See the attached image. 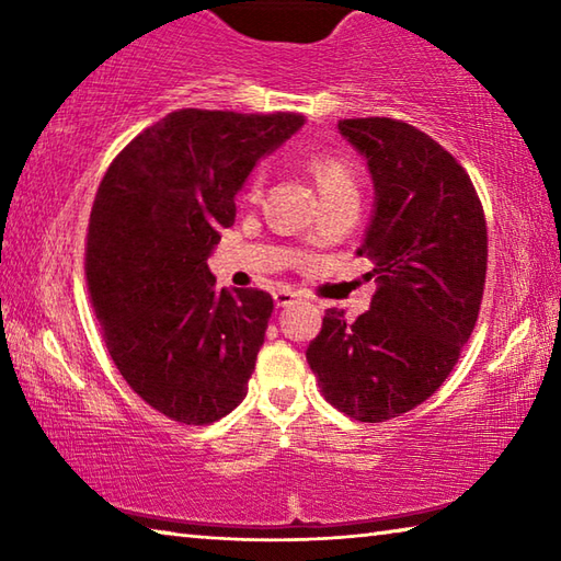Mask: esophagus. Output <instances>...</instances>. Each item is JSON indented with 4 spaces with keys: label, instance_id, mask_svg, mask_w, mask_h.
<instances>
[{
    "label": "esophagus",
    "instance_id": "esophagus-1",
    "mask_svg": "<svg viewBox=\"0 0 561 561\" xmlns=\"http://www.w3.org/2000/svg\"><path fill=\"white\" fill-rule=\"evenodd\" d=\"M297 299V291H291V289H279V291H274V304H277L279 309H284V307H289V304Z\"/></svg>",
    "mask_w": 561,
    "mask_h": 561
}]
</instances>
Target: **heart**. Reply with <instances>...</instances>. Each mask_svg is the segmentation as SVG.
Segmentation results:
<instances>
[{
  "label": "heart",
  "instance_id": "1",
  "mask_svg": "<svg viewBox=\"0 0 561 561\" xmlns=\"http://www.w3.org/2000/svg\"><path fill=\"white\" fill-rule=\"evenodd\" d=\"M311 170H314V178H317V185H319L321 195L339 193V190H356L354 175H351V170L344 163H341V160L319 158V160H314V163H311ZM262 183H264V175L260 170V173L252 175L250 185H247V190H244L247 201H257Z\"/></svg>",
  "mask_w": 561,
  "mask_h": 561
}]
</instances>
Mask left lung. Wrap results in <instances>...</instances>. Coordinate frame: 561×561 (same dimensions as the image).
<instances>
[{
    "label": "left lung",
    "mask_w": 561,
    "mask_h": 561,
    "mask_svg": "<svg viewBox=\"0 0 561 561\" xmlns=\"http://www.w3.org/2000/svg\"><path fill=\"white\" fill-rule=\"evenodd\" d=\"M376 201L356 250L378 289L354 324L329 309L307 348L321 393L360 423L421 405L458 364L478 321L488 225L470 175L423 130L393 118H346Z\"/></svg>",
    "instance_id": "8db88e82"
}]
</instances>
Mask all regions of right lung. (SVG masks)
I'll use <instances>...</instances> for the list:
<instances>
[{
  "instance_id": "right-lung-1",
  "label": "right lung",
  "mask_w": 561,
  "mask_h": 561,
  "mask_svg": "<svg viewBox=\"0 0 561 561\" xmlns=\"http://www.w3.org/2000/svg\"><path fill=\"white\" fill-rule=\"evenodd\" d=\"M299 113L183 108L121 150L91 207L87 282L121 376L170 421L207 425L247 396L274 301L207 270L234 195Z\"/></svg>"
}]
</instances>
